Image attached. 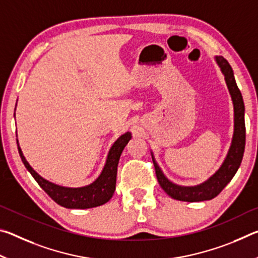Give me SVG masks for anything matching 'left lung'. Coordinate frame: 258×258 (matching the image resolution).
<instances>
[{
	"instance_id": "left-lung-1",
	"label": "left lung",
	"mask_w": 258,
	"mask_h": 258,
	"mask_svg": "<svg viewBox=\"0 0 258 258\" xmlns=\"http://www.w3.org/2000/svg\"><path fill=\"white\" fill-rule=\"evenodd\" d=\"M215 60L218 67L221 68L222 74L224 75V80L226 85H228L234 109L233 138L223 164L221 165V167L217 169L215 174H213L208 180L200 183V184L195 186H181L174 184L173 182L169 181L164 175L158 164L156 163L154 155L151 154L156 169V176L160 186L163 187V190L169 197L176 200H181V202L195 203L215 198L224 189L226 184L232 180L234 174L238 171L240 164H241L243 157L244 143H246V126H244V104L242 95L238 89L237 83H235L233 71L230 63L221 55L215 56Z\"/></svg>"
}]
</instances>
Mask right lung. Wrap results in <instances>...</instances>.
<instances>
[{
  "instance_id": "right-lung-1",
  "label": "right lung",
  "mask_w": 258,
  "mask_h": 258,
  "mask_svg": "<svg viewBox=\"0 0 258 258\" xmlns=\"http://www.w3.org/2000/svg\"><path fill=\"white\" fill-rule=\"evenodd\" d=\"M132 138L130 132L116 140L110 150L108 152L106 164L103 166V169L97 180L91 183L89 185L81 187H67L61 186L54 183L49 182L45 178L34 171L32 166L26 160L25 156L21 151L18 145V150L20 158L23 160L25 167L28 169V172L32 174L35 181L38 183L43 190H44L54 202L60 206L72 208V209H86L98 207L106 204L111 199L113 192L116 189V176H117V166L120 158L121 152L127 145L128 141ZM18 143V140H17Z\"/></svg>"
}]
</instances>
